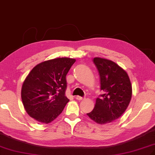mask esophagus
<instances>
[{
	"label": "esophagus",
	"mask_w": 155,
	"mask_h": 155,
	"mask_svg": "<svg viewBox=\"0 0 155 155\" xmlns=\"http://www.w3.org/2000/svg\"><path fill=\"white\" fill-rule=\"evenodd\" d=\"M76 100H79V101H81V100H84V97H81V96H77L76 97Z\"/></svg>",
	"instance_id": "34e87169"
}]
</instances>
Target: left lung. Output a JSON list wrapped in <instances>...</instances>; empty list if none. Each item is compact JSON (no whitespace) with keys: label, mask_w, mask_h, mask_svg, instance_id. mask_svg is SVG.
I'll list each match as a JSON object with an SVG mask.
<instances>
[{"label":"left lung","mask_w":155,"mask_h":155,"mask_svg":"<svg viewBox=\"0 0 155 155\" xmlns=\"http://www.w3.org/2000/svg\"><path fill=\"white\" fill-rule=\"evenodd\" d=\"M93 61L100 75L103 94L87 115L99 124H109L120 117L130 102L132 88L126 71L116 63L101 58Z\"/></svg>","instance_id":"obj_1"}]
</instances>
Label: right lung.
Masks as SVG:
<instances>
[{"label": "right lung", "instance_id": "1", "mask_svg": "<svg viewBox=\"0 0 155 155\" xmlns=\"http://www.w3.org/2000/svg\"><path fill=\"white\" fill-rule=\"evenodd\" d=\"M76 59L58 58L38 63L21 87L23 106L38 122L48 124L60 114L69 100L65 96L66 75Z\"/></svg>", "mask_w": 155, "mask_h": 155}]
</instances>
